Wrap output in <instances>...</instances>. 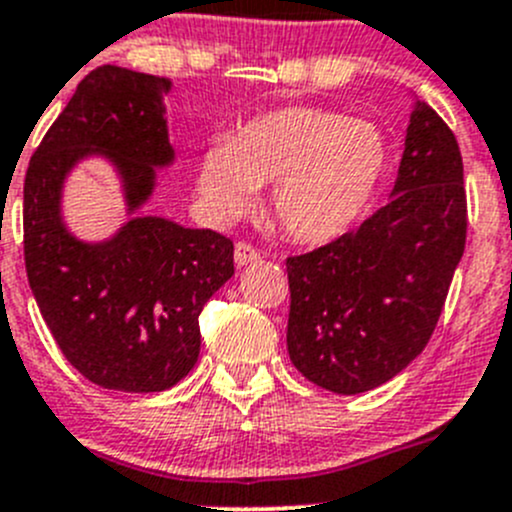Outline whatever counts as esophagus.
<instances>
[{
    "label": "esophagus",
    "instance_id": "obj_1",
    "mask_svg": "<svg viewBox=\"0 0 512 512\" xmlns=\"http://www.w3.org/2000/svg\"><path fill=\"white\" fill-rule=\"evenodd\" d=\"M257 260H260V252H257L250 242H237V245H234V262L240 267L252 265V262Z\"/></svg>",
    "mask_w": 512,
    "mask_h": 512
}]
</instances>
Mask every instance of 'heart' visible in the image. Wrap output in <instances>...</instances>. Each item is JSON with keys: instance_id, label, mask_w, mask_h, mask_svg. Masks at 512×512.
Listing matches in <instances>:
<instances>
[{"instance_id": "1", "label": "heart", "mask_w": 512, "mask_h": 512, "mask_svg": "<svg viewBox=\"0 0 512 512\" xmlns=\"http://www.w3.org/2000/svg\"><path fill=\"white\" fill-rule=\"evenodd\" d=\"M389 166L376 123L315 105L260 113L232 141H212L199 156L197 191L219 222L255 207L272 184L270 209L300 245L338 240L364 217Z\"/></svg>"}]
</instances>
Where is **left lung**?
Returning <instances> with one entry per match:
<instances>
[{"label":"left lung","instance_id":"obj_1","mask_svg":"<svg viewBox=\"0 0 512 512\" xmlns=\"http://www.w3.org/2000/svg\"><path fill=\"white\" fill-rule=\"evenodd\" d=\"M462 156L414 98L391 197L353 232L288 257V353L333 394H364L424 351L465 252Z\"/></svg>","mask_w":512,"mask_h":512}]
</instances>
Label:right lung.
<instances>
[{
    "label": "right lung",
    "mask_w": 512,
    "mask_h": 512,
    "mask_svg": "<svg viewBox=\"0 0 512 512\" xmlns=\"http://www.w3.org/2000/svg\"><path fill=\"white\" fill-rule=\"evenodd\" d=\"M166 78L103 65L85 75L25 176V265L40 313L70 364L113 391L171 389L199 358L204 303L234 275V245L212 229L143 214L176 161ZM90 158L112 166L127 222L83 241L64 186Z\"/></svg>",
    "instance_id": "add662e5"
}]
</instances>
